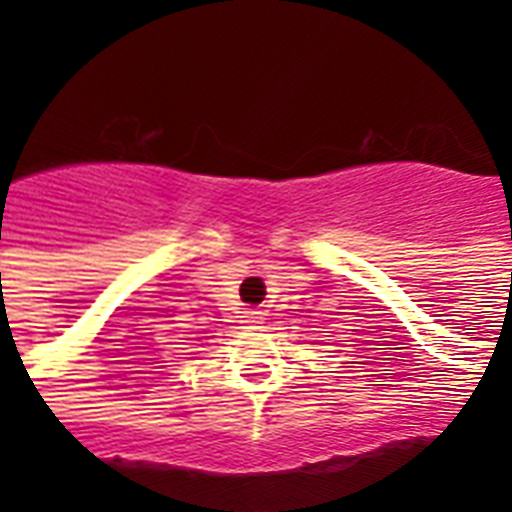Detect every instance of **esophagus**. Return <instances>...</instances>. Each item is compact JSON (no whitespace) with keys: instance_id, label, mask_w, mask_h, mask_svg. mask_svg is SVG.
Returning <instances> with one entry per match:
<instances>
[{"instance_id":"34e87169","label":"esophagus","mask_w":512,"mask_h":512,"mask_svg":"<svg viewBox=\"0 0 512 512\" xmlns=\"http://www.w3.org/2000/svg\"><path fill=\"white\" fill-rule=\"evenodd\" d=\"M239 319H241V324H249V327H252V324H260V321H263V311H255V308H244Z\"/></svg>"}]
</instances>
